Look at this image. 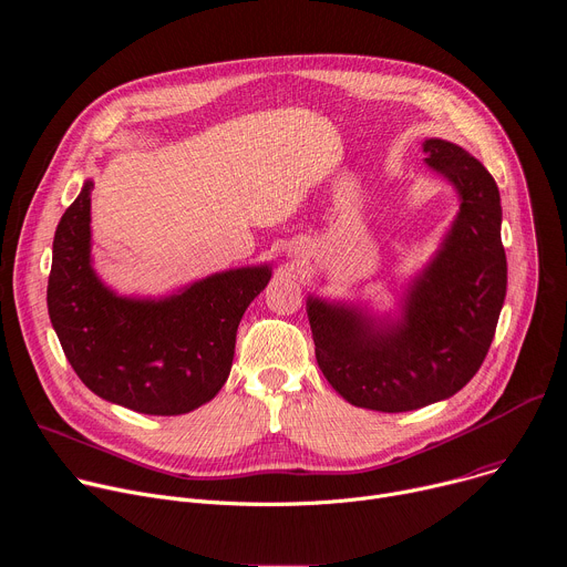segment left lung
Here are the masks:
<instances>
[{"mask_svg": "<svg viewBox=\"0 0 567 567\" xmlns=\"http://www.w3.org/2000/svg\"><path fill=\"white\" fill-rule=\"evenodd\" d=\"M422 147L426 166L456 188L458 214L408 282L401 319L308 296L319 369L339 396L367 410H417L463 390L493 344L506 298L497 182L456 143L426 138Z\"/></svg>", "mask_w": 567, "mask_h": 567, "instance_id": "obj_1", "label": "left lung"}]
</instances>
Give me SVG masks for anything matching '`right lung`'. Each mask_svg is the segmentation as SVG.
I'll use <instances>...</instances> for the list:
<instances>
[{
  "mask_svg": "<svg viewBox=\"0 0 567 567\" xmlns=\"http://www.w3.org/2000/svg\"><path fill=\"white\" fill-rule=\"evenodd\" d=\"M91 192L86 179L52 246L48 312L63 353L109 403L162 417L192 412L228 381L239 321L271 267L218 271L159 298L121 296L93 269Z\"/></svg>",
  "mask_w": 567,
  "mask_h": 567,
  "instance_id": "1",
  "label": "right lung"
}]
</instances>
